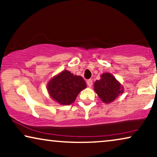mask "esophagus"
I'll list each match as a JSON object with an SVG mask.
<instances>
[{
    "label": "esophagus",
    "mask_w": 157,
    "mask_h": 157,
    "mask_svg": "<svg viewBox=\"0 0 157 157\" xmlns=\"http://www.w3.org/2000/svg\"><path fill=\"white\" fill-rule=\"evenodd\" d=\"M86 83H87L88 86H89V87H91L92 85H93V81H92L91 79H89V80L87 81Z\"/></svg>",
    "instance_id": "obj_1"
}]
</instances>
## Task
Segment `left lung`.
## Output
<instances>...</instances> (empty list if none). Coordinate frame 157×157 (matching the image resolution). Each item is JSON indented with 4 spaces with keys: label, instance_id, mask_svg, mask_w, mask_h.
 Instances as JSON below:
<instances>
[{
    "label": "left lung",
    "instance_id": "left-lung-1",
    "mask_svg": "<svg viewBox=\"0 0 157 157\" xmlns=\"http://www.w3.org/2000/svg\"><path fill=\"white\" fill-rule=\"evenodd\" d=\"M94 86V91L105 104L113 101L124 91L123 86L110 73L101 75V79L95 81Z\"/></svg>",
    "mask_w": 157,
    "mask_h": 157
}]
</instances>
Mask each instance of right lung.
Listing matches in <instances>:
<instances>
[{"mask_svg":"<svg viewBox=\"0 0 157 157\" xmlns=\"http://www.w3.org/2000/svg\"><path fill=\"white\" fill-rule=\"evenodd\" d=\"M86 88L84 79L67 70L53 76L48 81L47 90L53 100L61 105H70L74 102L78 94Z\"/></svg>","mask_w":157,"mask_h":157,"instance_id":"obj_1","label":"right lung"}]
</instances>
